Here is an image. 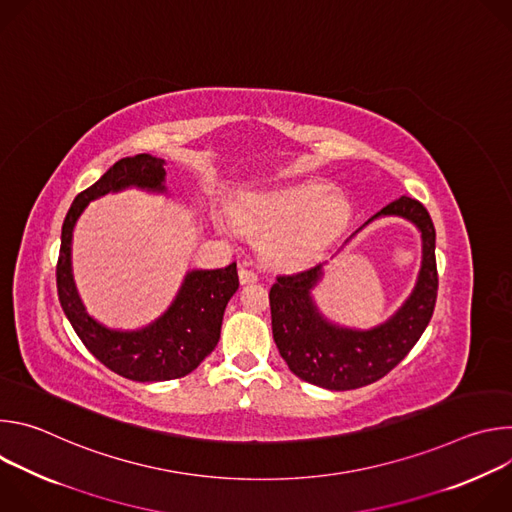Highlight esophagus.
I'll use <instances>...</instances> for the list:
<instances>
[{
	"label": "esophagus",
	"mask_w": 512,
	"mask_h": 512,
	"mask_svg": "<svg viewBox=\"0 0 512 512\" xmlns=\"http://www.w3.org/2000/svg\"><path fill=\"white\" fill-rule=\"evenodd\" d=\"M239 279H241V283H255L259 277H257V273H255L253 269L241 267V269H239Z\"/></svg>",
	"instance_id": "34e87169"
}]
</instances>
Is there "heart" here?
<instances>
[{
    "label": "heart",
    "mask_w": 512,
    "mask_h": 512,
    "mask_svg": "<svg viewBox=\"0 0 512 512\" xmlns=\"http://www.w3.org/2000/svg\"><path fill=\"white\" fill-rule=\"evenodd\" d=\"M233 221L247 231L265 233L261 251L281 269H306L318 263L352 221V204L326 184L308 182L277 192H247L231 204ZM216 229L233 227L216 218Z\"/></svg>",
    "instance_id": "obj_1"
}]
</instances>
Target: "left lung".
<instances>
[{
    "mask_svg": "<svg viewBox=\"0 0 512 512\" xmlns=\"http://www.w3.org/2000/svg\"><path fill=\"white\" fill-rule=\"evenodd\" d=\"M379 216L407 218L421 233V269L415 287L387 322L369 330L328 322L312 298V289L324 275L322 263L294 275H279L269 289L273 340L289 371L306 383L348 391L383 379L409 354L433 316L437 267L429 212L419 200L401 196L364 225Z\"/></svg>",
    "mask_w": 512,
    "mask_h": 512,
    "instance_id": "8db88e82",
    "label": "left lung"
}]
</instances>
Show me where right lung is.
Masks as SVG:
<instances>
[{"instance_id": "add662e5", "label": "right lung", "mask_w": 512, "mask_h": 512, "mask_svg": "<svg viewBox=\"0 0 512 512\" xmlns=\"http://www.w3.org/2000/svg\"><path fill=\"white\" fill-rule=\"evenodd\" d=\"M164 160L137 154L115 162L91 188L83 190L66 212L56 265L58 300L89 352L113 373L139 383L186 377L214 350L221 338L223 316L239 289L237 263L223 269H192L186 273L172 306L139 330H111L91 318L72 279V231L91 200L125 188L166 192Z\"/></svg>"}]
</instances>
